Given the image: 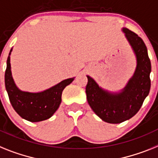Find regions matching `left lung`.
I'll return each mask as SVG.
<instances>
[{
  "mask_svg": "<svg viewBox=\"0 0 158 158\" xmlns=\"http://www.w3.org/2000/svg\"><path fill=\"white\" fill-rule=\"evenodd\" d=\"M123 31L136 57V69L126 87L119 93H110L99 87L87 76V102L100 119L110 124H119L135 116L150 90V59L144 42L136 34L124 28Z\"/></svg>",
  "mask_w": 158,
  "mask_h": 158,
  "instance_id": "left-lung-1",
  "label": "left lung"
}]
</instances>
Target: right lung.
Here are the masks:
<instances>
[{"label":"right lung","instance_id":"right-lung-1","mask_svg":"<svg viewBox=\"0 0 158 158\" xmlns=\"http://www.w3.org/2000/svg\"><path fill=\"white\" fill-rule=\"evenodd\" d=\"M9 55L5 70V83L14 109L21 117L30 122L42 121L51 117L60 105L63 89L74 80V78L65 79L42 92L22 91L17 87L12 77Z\"/></svg>","mask_w":158,"mask_h":158}]
</instances>
